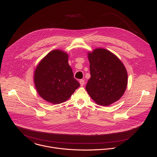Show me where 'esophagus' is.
Wrapping results in <instances>:
<instances>
[{"label":"esophagus","instance_id":"esophagus-1","mask_svg":"<svg viewBox=\"0 0 157 157\" xmlns=\"http://www.w3.org/2000/svg\"><path fill=\"white\" fill-rule=\"evenodd\" d=\"M79 83H80V85H81V86H84V85H85V80H84V79H80V80H79Z\"/></svg>","mask_w":157,"mask_h":157}]
</instances>
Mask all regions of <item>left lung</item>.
I'll list each match as a JSON object with an SVG mask.
<instances>
[{
  "mask_svg": "<svg viewBox=\"0 0 157 157\" xmlns=\"http://www.w3.org/2000/svg\"><path fill=\"white\" fill-rule=\"evenodd\" d=\"M90 78L86 90L98 105L108 106L125 93L128 75L118 58L105 49L97 48L88 54Z\"/></svg>",
  "mask_w": 157,
  "mask_h": 157,
  "instance_id": "left-lung-1",
  "label": "left lung"
}]
</instances>
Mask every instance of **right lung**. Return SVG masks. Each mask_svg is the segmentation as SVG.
I'll return each instance as SVG.
<instances>
[{"instance_id":"1","label":"right lung","mask_w":157,"mask_h":157,"mask_svg":"<svg viewBox=\"0 0 157 157\" xmlns=\"http://www.w3.org/2000/svg\"><path fill=\"white\" fill-rule=\"evenodd\" d=\"M34 83L39 95L46 101L55 104L69 99L80 86L74 78L68 55L59 49L49 52L37 65Z\"/></svg>"}]
</instances>
